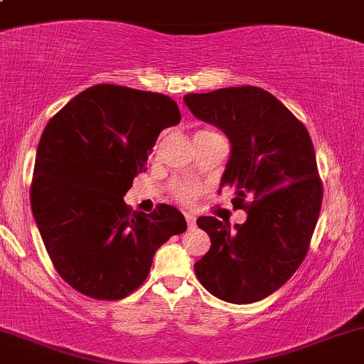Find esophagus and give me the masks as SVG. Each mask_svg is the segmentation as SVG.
I'll use <instances>...</instances> for the list:
<instances>
[{"instance_id": "obj_1", "label": "esophagus", "mask_w": 364, "mask_h": 364, "mask_svg": "<svg viewBox=\"0 0 364 364\" xmlns=\"http://www.w3.org/2000/svg\"><path fill=\"white\" fill-rule=\"evenodd\" d=\"M185 219H186V225H188V228H195V215L190 214V213H185Z\"/></svg>"}]
</instances>
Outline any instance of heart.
<instances>
[{
	"mask_svg": "<svg viewBox=\"0 0 364 364\" xmlns=\"http://www.w3.org/2000/svg\"><path fill=\"white\" fill-rule=\"evenodd\" d=\"M202 133H210V131H202ZM169 191L173 195V198L176 200L183 202V203H191L193 200H197V197L200 195L202 186L198 183L190 181V179H173L169 185Z\"/></svg>",
	"mask_w": 364,
	"mask_h": 364,
	"instance_id": "heart-1",
	"label": "heart"
}]
</instances>
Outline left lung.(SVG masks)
Returning a JSON list of instances; mask_svg holds the SVG:
<instances>
[{
	"label": "left lung",
	"instance_id": "left-lung-1",
	"mask_svg": "<svg viewBox=\"0 0 364 364\" xmlns=\"http://www.w3.org/2000/svg\"><path fill=\"white\" fill-rule=\"evenodd\" d=\"M186 107L231 143L221 179L237 191L247 221L197 219L210 249L195 262L198 282L221 301L250 304L278 290L304 261L323 202L316 155L306 126L257 86L185 95Z\"/></svg>",
	"mask_w": 364,
	"mask_h": 364
}]
</instances>
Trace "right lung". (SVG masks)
I'll return each mask as SVG.
<instances>
[{"mask_svg": "<svg viewBox=\"0 0 364 364\" xmlns=\"http://www.w3.org/2000/svg\"><path fill=\"white\" fill-rule=\"evenodd\" d=\"M179 121L166 95L97 85L46 124L31 207L55 269L74 290L98 301L124 299L149 277L159 247L186 231L173 205L145 214L124 202L161 131Z\"/></svg>", "mask_w": 364, "mask_h": 364, "instance_id": "obj_1", "label": "right lung"}]
</instances>
